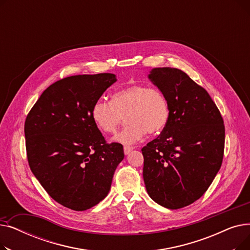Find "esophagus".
Masks as SVG:
<instances>
[{
	"instance_id": "esophagus-1",
	"label": "esophagus",
	"mask_w": 250,
	"mask_h": 250,
	"mask_svg": "<svg viewBox=\"0 0 250 250\" xmlns=\"http://www.w3.org/2000/svg\"><path fill=\"white\" fill-rule=\"evenodd\" d=\"M133 149H134V147H132V146H124V152L125 155L128 154Z\"/></svg>"
}]
</instances>
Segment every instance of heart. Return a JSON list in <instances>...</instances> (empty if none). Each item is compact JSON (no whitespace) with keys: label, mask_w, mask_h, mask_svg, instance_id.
<instances>
[{"label":"heart","mask_w":250,"mask_h":250,"mask_svg":"<svg viewBox=\"0 0 250 250\" xmlns=\"http://www.w3.org/2000/svg\"><path fill=\"white\" fill-rule=\"evenodd\" d=\"M91 115L97 127L106 134L115 133L125 115L128 124L113 140L129 145L142 140L147 132H162L169 120V104L158 88L134 84L114 92L111 101L98 99Z\"/></svg>","instance_id":"heart-1"}]
</instances>
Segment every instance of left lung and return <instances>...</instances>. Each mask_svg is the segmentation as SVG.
I'll use <instances>...</instances> for the list:
<instances>
[{
    "label": "left lung",
    "instance_id": "obj_1",
    "mask_svg": "<svg viewBox=\"0 0 250 250\" xmlns=\"http://www.w3.org/2000/svg\"><path fill=\"white\" fill-rule=\"evenodd\" d=\"M149 78L168 100L169 120L142 148L143 177L153 201L177 209L199 200L220 170L224 121L208 92L185 72L156 68Z\"/></svg>",
    "mask_w": 250,
    "mask_h": 250
}]
</instances>
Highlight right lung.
Masks as SVG:
<instances>
[{
  "label": "right lung",
  "mask_w": 250,
  "mask_h": 250,
  "mask_svg": "<svg viewBox=\"0 0 250 250\" xmlns=\"http://www.w3.org/2000/svg\"><path fill=\"white\" fill-rule=\"evenodd\" d=\"M116 81L109 73L77 75L51 84L33 105L24 125L32 173L51 199L85 211L107 195L120 143H106L93 122V104Z\"/></svg>",
  "instance_id": "add662e5"
}]
</instances>
